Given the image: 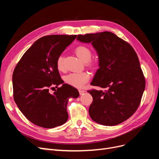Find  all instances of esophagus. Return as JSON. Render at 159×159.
Returning <instances> with one entry per match:
<instances>
[{"instance_id": "esophagus-1", "label": "esophagus", "mask_w": 159, "mask_h": 159, "mask_svg": "<svg viewBox=\"0 0 159 159\" xmlns=\"http://www.w3.org/2000/svg\"><path fill=\"white\" fill-rule=\"evenodd\" d=\"M79 92L80 95H82L83 93H84L85 92V91L84 89H79Z\"/></svg>"}]
</instances>
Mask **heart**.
Wrapping results in <instances>:
<instances>
[{
  "label": "heart",
  "mask_w": 159,
  "mask_h": 159,
  "mask_svg": "<svg viewBox=\"0 0 159 159\" xmlns=\"http://www.w3.org/2000/svg\"><path fill=\"white\" fill-rule=\"evenodd\" d=\"M75 52L79 58L82 60L85 65L89 68H94L95 67V62L91 60L93 56V52L88 47L85 46H80L77 47ZM57 69L60 71H64L66 70L64 65V57L63 56H60L57 57L56 61ZM89 74L88 72H78V73H71L66 75L64 81L73 87L81 88L82 86L88 82L89 80Z\"/></svg>",
  "instance_id": "obj_1"
}]
</instances>
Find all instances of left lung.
<instances>
[{
    "instance_id": "obj_1",
    "label": "left lung",
    "mask_w": 159,
    "mask_h": 159,
    "mask_svg": "<svg viewBox=\"0 0 159 159\" xmlns=\"http://www.w3.org/2000/svg\"><path fill=\"white\" fill-rule=\"evenodd\" d=\"M77 39L91 42L98 53L99 68L91 85L107 88L88 91L93 98L91 118L105 126L126 121L138 109L145 88L137 53L127 42L110 32L78 35Z\"/></svg>"
}]
</instances>
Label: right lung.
<instances>
[{
  "label": "right lung",
  "mask_w": 159,
  "mask_h": 159,
  "mask_svg": "<svg viewBox=\"0 0 159 159\" xmlns=\"http://www.w3.org/2000/svg\"><path fill=\"white\" fill-rule=\"evenodd\" d=\"M77 35H50L36 40L23 54L12 74L13 97L23 115L36 125L51 129L68 119L69 99L79 97L75 88L63 83L56 61ZM56 86L54 93L49 89Z\"/></svg>",
  "instance_id": "right-lung-1"
}]
</instances>
